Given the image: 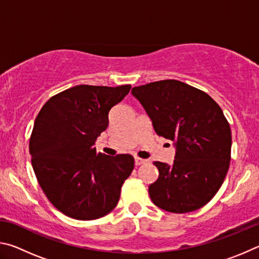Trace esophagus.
I'll return each mask as SVG.
<instances>
[{
  "instance_id": "34e87169",
  "label": "esophagus",
  "mask_w": 259,
  "mask_h": 259,
  "mask_svg": "<svg viewBox=\"0 0 259 259\" xmlns=\"http://www.w3.org/2000/svg\"><path fill=\"white\" fill-rule=\"evenodd\" d=\"M146 160H144V159H140V157H135V164L136 165H140V164H144V163H146Z\"/></svg>"
}]
</instances>
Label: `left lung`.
<instances>
[{
    "label": "left lung",
    "instance_id": "8db88e82",
    "mask_svg": "<svg viewBox=\"0 0 259 259\" xmlns=\"http://www.w3.org/2000/svg\"><path fill=\"white\" fill-rule=\"evenodd\" d=\"M155 133L174 142L172 164L154 162L159 178L148 187L156 207L169 212L198 210L211 200L226 177L232 134L218 104L203 91L177 80L135 87Z\"/></svg>",
    "mask_w": 259,
    "mask_h": 259
}]
</instances>
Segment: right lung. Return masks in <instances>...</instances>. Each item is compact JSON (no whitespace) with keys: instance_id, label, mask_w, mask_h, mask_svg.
I'll list each match as a JSON object with an SVG mask.
<instances>
[{"instance_id":"right-lung-1","label":"right lung","mask_w":259,"mask_h":259,"mask_svg":"<svg viewBox=\"0 0 259 259\" xmlns=\"http://www.w3.org/2000/svg\"><path fill=\"white\" fill-rule=\"evenodd\" d=\"M131 85L81 84L51 97L34 122L32 165L47 198L66 216L93 221L116 207L122 184L134 170L130 154L97 153L108 113Z\"/></svg>"}]
</instances>
